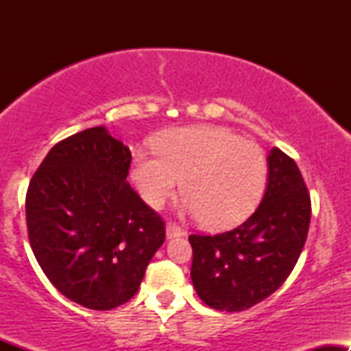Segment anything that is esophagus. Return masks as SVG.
<instances>
[{"label":"esophagus","mask_w":351,"mask_h":351,"mask_svg":"<svg viewBox=\"0 0 351 351\" xmlns=\"http://www.w3.org/2000/svg\"><path fill=\"white\" fill-rule=\"evenodd\" d=\"M180 236H184V229L178 226L176 223H173V221H168V223H167V237H168V239H171V237H180Z\"/></svg>","instance_id":"34e87169"}]
</instances>
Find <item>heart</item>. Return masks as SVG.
I'll use <instances>...</instances> for the list:
<instances>
[{
	"instance_id": "1",
	"label": "heart",
	"mask_w": 351,
	"mask_h": 351,
	"mask_svg": "<svg viewBox=\"0 0 351 351\" xmlns=\"http://www.w3.org/2000/svg\"><path fill=\"white\" fill-rule=\"evenodd\" d=\"M156 156L138 153L132 167L142 198L162 208L180 188L184 208L204 228L241 223L256 208L267 181V160L259 145L224 127H186L165 132Z\"/></svg>"
}]
</instances>
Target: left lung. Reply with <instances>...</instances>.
I'll list each match as a JSON object with an SVG mask.
<instances>
[{
  "label": "left lung",
  "mask_w": 351,
  "mask_h": 351,
  "mask_svg": "<svg viewBox=\"0 0 351 351\" xmlns=\"http://www.w3.org/2000/svg\"><path fill=\"white\" fill-rule=\"evenodd\" d=\"M312 203L295 162L279 148L269 155V183L259 208L241 226L191 234V280L211 308L241 312L284 284L307 241Z\"/></svg>",
  "instance_id": "obj_1"
}]
</instances>
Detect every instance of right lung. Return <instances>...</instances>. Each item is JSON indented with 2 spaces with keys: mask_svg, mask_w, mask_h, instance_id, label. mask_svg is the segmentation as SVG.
Instances as JSON below:
<instances>
[{
  "mask_svg": "<svg viewBox=\"0 0 351 351\" xmlns=\"http://www.w3.org/2000/svg\"><path fill=\"white\" fill-rule=\"evenodd\" d=\"M132 153L104 127L51 148L26 193L27 237L58 291L92 310L125 304L163 244L165 221L127 181Z\"/></svg>",
  "mask_w": 351,
  "mask_h": 351,
  "instance_id": "obj_1",
  "label": "right lung"
}]
</instances>
